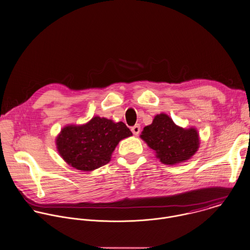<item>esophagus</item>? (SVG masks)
Wrapping results in <instances>:
<instances>
[{
  "instance_id": "1",
  "label": "esophagus",
  "mask_w": 250,
  "mask_h": 250,
  "mask_svg": "<svg viewBox=\"0 0 250 250\" xmlns=\"http://www.w3.org/2000/svg\"><path fill=\"white\" fill-rule=\"evenodd\" d=\"M140 129H141V128H140V125H135L134 126H132V127H131V131H132V133H133L134 135H136V136L139 134Z\"/></svg>"
}]
</instances>
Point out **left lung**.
<instances>
[{
  "instance_id": "8db88e82",
  "label": "left lung",
  "mask_w": 250,
  "mask_h": 250,
  "mask_svg": "<svg viewBox=\"0 0 250 250\" xmlns=\"http://www.w3.org/2000/svg\"><path fill=\"white\" fill-rule=\"evenodd\" d=\"M140 138L156 153L161 163L174 166L190 160L200 148V134L196 127L184 128L161 113L145 126Z\"/></svg>"
}]
</instances>
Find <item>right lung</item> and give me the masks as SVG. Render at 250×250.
<instances>
[{
  "instance_id": "1",
  "label": "right lung",
  "mask_w": 250,
  "mask_h": 250,
  "mask_svg": "<svg viewBox=\"0 0 250 250\" xmlns=\"http://www.w3.org/2000/svg\"><path fill=\"white\" fill-rule=\"evenodd\" d=\"M131 135L123 122L95 116L86 124L64 126L55 144L58 154L70 167L92 171L108 164L119 142Z\"/></svg>"
}]
</instances>
